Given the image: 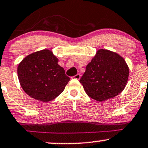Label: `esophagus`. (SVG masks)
I'll use <instances>...</instances> for the list:
<instances>
[{
    "mask_svg": "<svg viewBox=\"0 0 148 148\" xmlns=\"http://www.w3.org/2000/svg\"><path fill=\"white\" fill-rule=\"evenodd\" d=\"M74 78L76 79H79L81 78V75H80V74L78 73L74 76Z\"/></svg>",
    "mask_w": 148,
    "mask_h": 148,
    "instance_id": "esophagus-1",
    "label": "esophagus"
}]
</instances>
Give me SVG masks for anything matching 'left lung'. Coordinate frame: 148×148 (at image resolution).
Listing matches in <instances>:
<instances>
[{
    "label": "left lung",
    "mask_w": 148,
    "mask_h": 148,
    "mask_svg": "<svg viewBox=\"0 0 148 148\" xmlns=\"http://www.w3.org/2000/svg\"><path fill=\"white\" fill-rule=\"evenodd\" d=\"M129 69L121 56L107 49H99L80 79L86 94L102 102L116 97L125 88Z\"/></svg>",
    "instance_id": "1"
}]
</instances>
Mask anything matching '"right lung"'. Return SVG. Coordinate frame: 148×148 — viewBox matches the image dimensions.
Listing matches in <instances>:
<instances>
[{
	"label": "right lung",
	"instance_id": "obj_1",
	"mask_svg": "<svg viewBox=\"0 0 148 148\" xmlns=\"http://www.w3.org/2000/svg\"><path fill=\"white\" fill-rule=\"evenodd\" d=\"M49 49L36 51L23 59L18 67L22 89L38 101L48 102L60 95L70 78Z\"/></svg>",
	"mask_w": 148,
	"mask_h": 148
}]
</instances>
